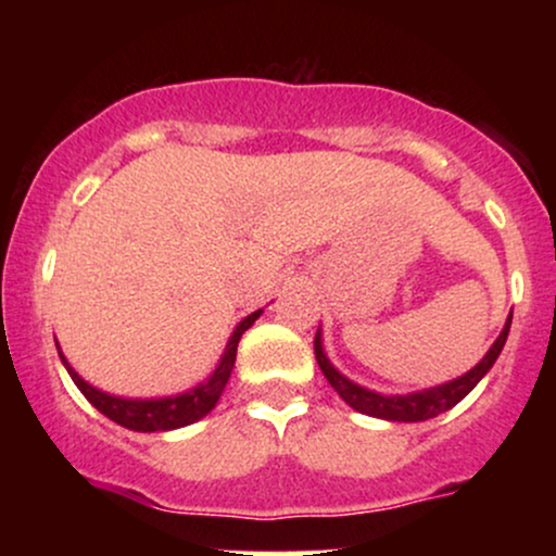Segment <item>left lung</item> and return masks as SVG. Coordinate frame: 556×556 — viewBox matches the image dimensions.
I'll list each match as a JSON object with an SVG mask.
<instances>
[{
    "label": "left lung",
    "instance_id": "8db88e82",
    "mask_svg": "<svg viewBox=\"0 0 556 556\" xmlns=\"http://www.w3.org/2000/svg\"><path fill=\"white\" fill-rule=\"evenodd\" d=\"M509 324H513V314H509L502 334L496 337V342L491 344L489 353L483 355L481 363H478L476 368H470L468 374L457 376V379L446 381V384L424 389V392H413V394H379V392H371V389L358 387L355 381L344 379V376L337 371L334 366H331L327 353H324L321 334H318V331H316V340H314V353H316L318 368H321L324 376H327L329 384L334 387V392L340 394V397L348 402L353 410L363 413V416L397 420V424H418V420L437 418L439 413L455 407L457 402H460L465 394H468L470 389H473L478 381L489 374V368L494 366L496 358H500L504 342H507Z\"/></svg>",
    "mask_w": 556,
    "mask_h": 556
}]
</instances>
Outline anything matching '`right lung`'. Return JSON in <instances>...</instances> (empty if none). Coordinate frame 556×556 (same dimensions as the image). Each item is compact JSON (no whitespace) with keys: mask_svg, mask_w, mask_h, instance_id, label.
Wrapping results in <instances>:
<instances>
[{"mask_svg":"<svg viewBox=\"0 0 556 556\" xmlns=\"http://www.w3.org/2000/svg\"><path fill=\"white\" fill-rule=\"evenodd\" d=\"M258 316H261V311L245 316L238 324V329H235L232 337H229L227 350H225V355H222L219 366L214 368V374L208 376V381H203V384L190 389V392L175 394V397H159V400L114 397V394L101 392V389H96L88 384V381H83L80 376L70 368V363L65 361V355L62 353H60V358H62V363H65L70 379L75 381V387L86 394V400L91 402L96 410L104 413V416L114 420V424L125 426V429H130V431H143V433L182 429V426L195 424V420H201L206 413L214 410V405L219 402L222 392H225L229 374H232V368H235V355H238V342H240L242 331L251 329L253 321H256Z\"/></svg>","mask_w":556,"mask_h":556,"instance_id":"obj_1","label":"right lung"}]
</instances>
